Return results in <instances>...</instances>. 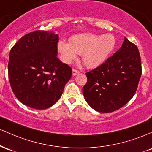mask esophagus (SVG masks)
<instances>
[{"mask_svg": "<svg viewBox=\"0 0 152 152\" xmlns=\"http://www.w3.org/2000/svg\"><path fill=\"white\" fill-rule=\"evenodd\" d=\"M79 72H80L78 70H77V69H72V75H74V76L76 75L79 74Z\"/></svg>", "mask_w": 152, "mask_h": 152, "instance_id": "esophagus-1", "label": "esophagus"}]
</instances>
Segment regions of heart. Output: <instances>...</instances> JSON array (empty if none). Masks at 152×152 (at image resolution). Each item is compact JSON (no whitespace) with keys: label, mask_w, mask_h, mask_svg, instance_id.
Masks as SVG:
<instances>
[{"label":"heart","mask_w":152,"mask_h":152,"mask_svg":"<svg viewBox=\"0 0 152 152\" xmlns=\"http://www.w3.org/2000/svg\"><path fill=\"white\" fill-rule=\"evenodd\" d=\"M115 46V38L113 34L96 35L86 33L75 35L69 39V43L61 40L57 44V50L61 60L70 64L82 54L84 64L88 68L101 65L113 52Z\"/></svg>","instance_id":"obj_1"}]
</instances>
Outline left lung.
I'll return each mask as SVG.
<instances>
[{
	"label": "left lung",
	"instance_id": "1",
	"mask_svg": "<svg viewBox=\"0 0 152 152\" xmlns=\"http://www.w3.org/2000/svg\"><path fill=\"white\" fill-rule=\"evenodd\" d=\"M141 72L139 49L125 37L119 50L86 73L88 81L83 88L85 100L96 111H115L133 98Z\"/></svg>",
	"mask_w": 152,
	"mask_h": 152
}]
</instances>
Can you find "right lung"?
<instances>
[{"label":"right lung","mask_w":152,"mask_h":152,"mask_svg":"<svg viewBox=\"0 0 152 152\" xmlns=\"http://www.w3.org/2000/svg\"><path fill=\"white\" fill-rule=\"evenodd\" d=\"M59 36L37 30L22 37L10 51L8 78L22 103L43 110L60 98L70 80L72 68L58 59Z\"/></svg>","instance_id":"obj_1"}]
</instances>
